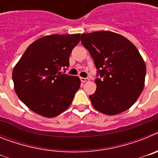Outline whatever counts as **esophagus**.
<instances>
[{"mask_svg": "<svg viewBox=\"0 0 158 158\" xmlns=\"http://www.w3.org/2000/svg\"><path fill=\"white\" fill-rule=\"evenodd\" d=\"M81 82H84V83H85V82L89 81V78L81 77Z\"/></svg>", "mask_w": 158, "mask_h": 158, "instance_id": "esophagus-1", "label": "esophagus"}]
</instances>
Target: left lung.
Here are the masks:
<instances>
[{"mask_svg": "<svg viewBox=\"0 0 158 158\" xmlns=\"http://www.w3.org/2000/svg\"><path fill=\"white\" fill-rule=\"evenodd\" d=\"M97 69L96 90L89 96L93 107L114 115L129 109L144 88L146 67L133 43L121 35L100 31L81 37Z\"/></svg>", "mask_w": 158, "mask_h": 158, "instance_id": "obj_1", "label": "left lung"}]
</instances>
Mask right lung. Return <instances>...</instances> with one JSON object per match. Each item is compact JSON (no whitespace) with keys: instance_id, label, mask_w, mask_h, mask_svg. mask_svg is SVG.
<instances>
[{"instance_id":"add662e5","label":"right lung","mask_w":158,"mask_h":158,"mask_svg":"<svg viewBox=\"0 0 158 158\" xmlns=\"http://www.w3.org/2000/svg\"><path fill=\"white\" fill-rule=\"evenodd\" d=\"M81 34L52 35L31 44L12 71L18 97L32 111L47 118L63 112L81 85L80 78L64 74Z\"/></svg>"}]
</instances>
